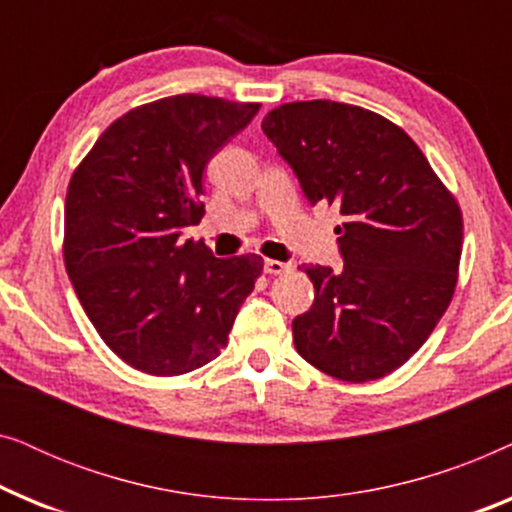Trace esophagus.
Returning <instances> with one entry per match:
<instances>
[{"mask_svg":"<svg viewBox=\"0 0 512 512\" xmlns=\"http://www.w3.org/2000/svg\"><path fill=\"white\" fill-rule=\"evenodd\" d=\"M289 270H291L289 263L275 261V258H268V261H265V272H268V275H282V272H289Z\"/></svg>","mask_w":512,"mask_h":512,"instance_id":"esophagus-1","label":"esophagus"}]
</instances>
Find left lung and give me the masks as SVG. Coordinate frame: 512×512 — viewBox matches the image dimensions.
Listing matches in <instances>:
<instances>
[{"mask_svg": "<svg viewBox=\"0 0 512 512\" xmlns=\"http://www.w3.org/2000/svg\"><path fill=\"white\" fill-rule=\"evenodd\" d=\"M261 128L312 205L340 209V272L300 265L314 284L293 319L298 354L342 382L401 368L457 286L464 219L422 149L396 123L331 100L279 104Z\"/></svg>", "mask_w": 512, "mask_h": 512, "instance_id": "8db88e82", "label": "left lung"}]
</instances>
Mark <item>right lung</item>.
<instances>
[{"instance_id":"right-lung-1","label":"right lung","mask_w":512,"mask_h":512,"mask_svg":"<svg viewBox=\"0 0 512 512\" xmlns=\"http://www.w3.org/2000/svg\"><path fill=\"white\" fill-rule=\"evenodd\" d=\"M258 102L172 95L116 118L76 167L65 200V256L88 319L111 352L156 377L205 366L228 345L263 258H214L184 228L205 216L209 158Z\"/></svg>"}]
</instances>
